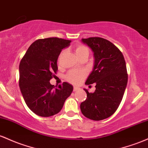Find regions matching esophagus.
I'll return each mask as SVG.
<instances>
[{"label":"esophagus","mask_w":148,"mask_h":148,"mask_svg":"<svg viewBox=\"0 0 148 148\" xmlns=\"http://www.w3.org/2000/svg\"><path fill=\"white\" fill-rule=\"evenodd\" d=\"M79 87H74V88H73V91H74V92H76V91L79 90Z\"/></svg>","instance_id":"esophagus-1"}]
</instances>
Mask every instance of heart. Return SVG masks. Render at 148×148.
<instances>
[{
    "mask_svg": "<svg viewBox=\"0 0 148 148\" xmlns=\"http://www.w3.org/2000/svg\"><path fill=\"white\" fill-rule=\"evenodd\" d=\"M75 52L77 55V57L84 55V54H88L89 55V51L87 47L84 45H77L75 48ZM63 55V52L61 53L59 56V59H61ZM86 72L83 70H79V71H72L68 73L66 76V79L70 82L73 83V84H78L81 82L82 79L85 77Z\"/></svg>",
    "mask_w": 148,
    "mask_h": 148,
    "instance_id": "b5f03b06",
    "label": "heart"
}]
</instances>
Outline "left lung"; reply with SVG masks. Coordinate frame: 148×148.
<instances>
[{
	"label": "left lung",
	"instance_id": "left-lung-1",
	"mask_svg": "<svg viewBox=\"0 0 148 148\" xmlns=\"http://www.w3.org/2000/svg\"><path fill=\"white\" fill-rule=\"evenodd\" d=\"M82 42L94 53V68L85 84L95 83L96 90L87 93L80 110L87 118L99 121L110 117L118 108L127 85L128 75L122 53L108 40L102 38H82Z\"/></svg>",
	"mask_w": 148,
	"mask_h": 148
}]
</instances>
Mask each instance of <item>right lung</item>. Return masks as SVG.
I'll use <instances>...</instances> for the list:
<instances>
[{
  "label": "right lung",
  "mask_w": 148,
  "mask_h": 148,
  "mask_svg": "<svg viewBox=\"0 0 148 148\" xmlns=\"http://www.w3.org/2000/svg\"><path fill=\"white\" fill-rule=\"evenodd\" d=\"M71 40L58 38L40 39L31 45L19 64V87L25 103L40 117L60 112L73 87L68 82L54 89L49 80L58 70L57 59Z\"/></svg>",
  "instance_id": "obj_1"
}]
</instances>
